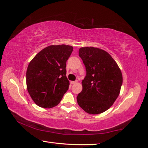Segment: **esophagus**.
I'll return each instance as SVG.
<instances>
[{
  "instance_id": "1",
  "label": "esophagus",
  "mask_w": 148,
  "mask_h": 148,
  "mask_svg": "<svg viewBox=\"0 0 148 148\" xmlns=\"http://www.w3.org/2000/svg\"><path fill=\"white\" fill-rule=\"evenodd\" d=\"M77 83V81H71V84H76Z\"/></svg>"
}]
</instances>
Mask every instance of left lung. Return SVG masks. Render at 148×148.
<instances>
[{"label": "left lung", "instance_id": "8db88e82", "mask_svg": "<svg viewBox=\"0 0 148 148\" xmlns=\"http://www.w3.org/2000/svg\"><path fill=\"white\" fill-rule=\"evenodd\" d=\"M79 55L86 67L83 90L77 97V103L91 114L105 112L119 95L123 76L117 63L109 53L98 48L83 47Z\"/></svg>", "mask_w": 148, "mask_h": 148}]
</instances>
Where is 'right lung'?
Here are the masks:
<instances>
[{"instance_id":"add662e5","label":"right lung","mask_w":148,"mask_h":148,"mask_svg":"<svg viewBox=\"0 0 148 148\" xmlns=\"http://www.w3.org/2000/svg\"><path fill=\"white\" fill-rule=\"evenodd\" d=\"M73 47L61 45L44 48L28 65L26 81L33 101L43 108L57 106L69 86L66 76V62Z\"/></svg>"}]
</instances>
